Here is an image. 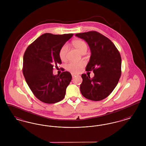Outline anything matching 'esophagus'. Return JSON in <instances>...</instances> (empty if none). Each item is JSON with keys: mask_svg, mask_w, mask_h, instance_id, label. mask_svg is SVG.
Segmentation results:
<instances>
[{"mask_svg": "<svg viewBox=\"0 0 146 146\" xmlns=\"http://www.w3.org/2000/svg\"><path fill=\"white\" fill-rule=\"evenodd\" d=\"M78 76V75L76 74H74V73H72V76L73 78H74V76Z\"/></svg>", "mask_w": 146, "mask_h": 146, "instance_id": "esophagus-1", "label": "esophagus"}]
</instances>
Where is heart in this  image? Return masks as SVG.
Listing matches in <instances>:
<instances>
[{
	"mask_svg": "<svg viewBox=\"0 0 146 146\" xmlns=\"http://www.w3.org/2000/svg\"><path fill=\"white\" fill-rule=\"evenodd\" d=\"M73 45L81 53H83L88 49V45L86 42L82 39H76L72 42ZM68 45L64 44L60 48L58 52V56L62 61H65L67 60V55L68 52ZM85 65V62H70L66 64V68L67 70L72 73L79 72Z\"/></svg>",
	"mask_w": 146,
	"mask_h": 146,
	"instance_id": "1",
	"label": "heart"
}]
</instances>
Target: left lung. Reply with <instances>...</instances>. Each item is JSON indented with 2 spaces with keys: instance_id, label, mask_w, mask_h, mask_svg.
Instances as JSON below:
<instances>
[{
  "instance_id": "8db88e82",
  "label": "left lung",
  "mask_w": 146,
  "mask_h": 146,
  "mask_svg": "<svg viewBox=\"0 0 146 146\" xmlns=\"http://www.w3.org/2000/svg\"><path fill=\"white\" fill-rule=\"evenodd\" d=\"M76 36L88 42L91 55L86 70H93L90 78L83 74L80 89L84 97L98 101L108 97L116 87L121 74V58L110 39L96 31L78 33Z\"/></svg>"
}]
</instances>
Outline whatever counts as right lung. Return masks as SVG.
<instances>
[{
  "instance_id": "obj_1",
  "label": "right lung",
  "mask_w": 146,
  "mask_h": 146,
  "mask_svg": "<svg viewBox=\"0 0 146 146\" xmlns=\"http://www.w3.org/2000/svg\"><path fill=\"white\" fill-rule=\"evenodd\" d=\"M73 34L45 33L31 44L23 55V74L35 97L45 104L62 100L72 80L70 72L53 75V69L62 62L58 52Z\"/></svg>"
}]
</instances>
